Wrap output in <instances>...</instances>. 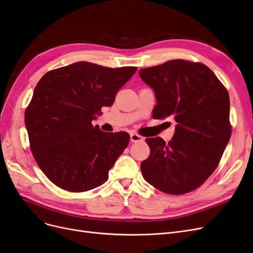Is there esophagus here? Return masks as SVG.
I'll use <instances>...</instances> for the list:
<instances>
[{
	"label": "esophagus",
	"instance_id": "obj_1",
	"mask_svg": "<svg viewBox=\"0 0 253 253\" xmlns=\"http://www.w3.org/2000/svg\"><path fill=\"white\" fill-rule=\"evenodd\" d=\"M130 141L132 143H136V142H143L144 141V137L140 134L137 133H131L130 134Z\"/></svg>",
	"mask_w": 253,
	"mask_h": 253
}]
</instances>
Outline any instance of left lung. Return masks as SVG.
Returning <instances> with one entry per match:
<instances>
[{
    "label": "left lung",
    "mask_w": 253,
    "mask_h": 253,
    "mask_svg": "<svg viewBox=\"0 0 253 253\" xmlns=\"http://www.w3.org/2000/svg\"><path fill=\"white\" fill-rule=\"evenodd\" d=\"M156 93L154 119L172 118L168 144L146 138L150 148L141 170L146 182L172 195L193 191L213 173L231 136L227 89L206 65L171 60L138 71Z\"/></svg>",
    "instance_id": "obj_1"
}]
</instances>
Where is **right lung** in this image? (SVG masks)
Instances as JSON below:
<instances>
[{
  "label": "right lung",
  "mask_w": 253,
  "mask_h": 253,
  "mask_svg": "<svg viewBox=\"0 0 253 253\" xmlns=\"http://www.w3.org/2000/svg\"><path fill=\"white\" fill-rule=\"evenodd\" d=\"M136 67H103L77 62L48 71L37 84L25 111L30 150L54 185L84 192L108 180V171L128 146L127 132H104L92 120Z\"/></svg>",
  "instance_id": "right-lung-1"
}]
</instances>
